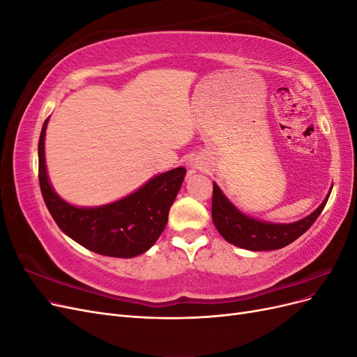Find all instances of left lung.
Segmentation results:
<instances>
[{"mask_svg":"<svg viewBox=\"0 0 357 357\" xmlns=\"http://www.w3.org/2000/svg\"><path fill=\"white\" fill-rule=\"evenodd\" d=\"M329 195L331 192L326 199L320 204V207L304 219L294 223H269L248 218L241 213L223 195L220 188L213 183L211 218L214 226L228 243L253 252L277 250L294 243L311 228V225L317 220L325 208Z\"/></svg>","mask_w":357,"mask_h":357,"instance_id":"8db88e82","label":"left lung"}]
</instances>
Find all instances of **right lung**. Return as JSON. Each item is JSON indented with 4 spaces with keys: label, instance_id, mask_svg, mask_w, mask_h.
Masks as SVG:
<instances>
[{
    "label": "right lung",
    "instance_id": "right-lung-1",
    "mask_svg": "<svg viewBox=\"0 0 357 357\" xmlns=\"http://www.w3.org/2000/svg\"><path fill=\"white\" fill-rule=\"evenodd\" d=\"M49 119L38 139V180L43 199L59 229L88 250L112 257H134L147 252L165 229L168 213L186 176L178 167L150 178L144 186L101 207H74L53 190L45 160Z\"/></svg>",
    "mask_w": 357,
    "mask_h": 357
}]
</instances>
